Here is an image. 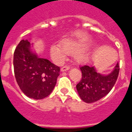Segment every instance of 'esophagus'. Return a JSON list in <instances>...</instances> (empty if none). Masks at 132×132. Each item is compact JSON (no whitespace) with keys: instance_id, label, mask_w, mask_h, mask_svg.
Masks as SVG:
<instances>
[{"instance_id":"obj_1","label":"esophagus","mask_w":132,"mask_h":132,"mask_svg":"<svg viewBox=\"0 0 132 132\" xmlns=\"http://www.w3.org/2000/svg\"><path fill=\"white\" fill-rule=\"evenodd\" d=\"M70 69V66H64L62 68H61L60 70L61 72H64V71H66V70H68Z\"/></svg>"}]
</instances>
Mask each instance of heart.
Returning <instances> with one entry per match:
<instances>
[{
  "label": "heart",
  "instance_id": "obj_1",
  "mask_svg": "<svg viewBox=\"0 0 132 132\" xmlns=\"http://www.w3.org/2000/svg\"><path fill=\"white\" fill-rule=\"evenodd\" d=\"M60 45H54L51 47L50 53L52 57L57 62H61L67 54H75V59L77 63H85L89 60L90 54L84 52L87 46L73 39H66L60 42Z\"/></svg>",
  "mask_w": 132,
  "mask_h": 132
}]
</instances>
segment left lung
<instances>
[{
  "label": "left lung",
  "instance_id": "1",
  "mask_svg": "<svg viewBox=\"0 0 132 132\" xmlns=\"http://www.w3.org/2000/svg\"><path fill=\"white\" fill-rule=\"evenodd\" d=\"M82 78L76 88L80 98L86 103H93L106 96L114 85L119 76V63L107 76L97 73L94 67L85 65L80 68Z\"/></svg>",
  "mask_w": 132,
  "mask_h": 132
}]
</instances>
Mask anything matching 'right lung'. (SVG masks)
<instances>
[{"label": "right lung", "instance_id": "obj_1", "mask_svg": "<svg viewBox=\"0 0 132 132\" xmlns=\"http://www.w3.org/2000/svg\"><path fill=\"white\" fill-rule=\"evenodd\" d=\"M13 68L20 89L34 100L43 99L51 94L60 75V67L32 52L27 40H22L15 49Z\"/></svg>", "mask_w": 132, "mask_h": 132}]
</instances>
